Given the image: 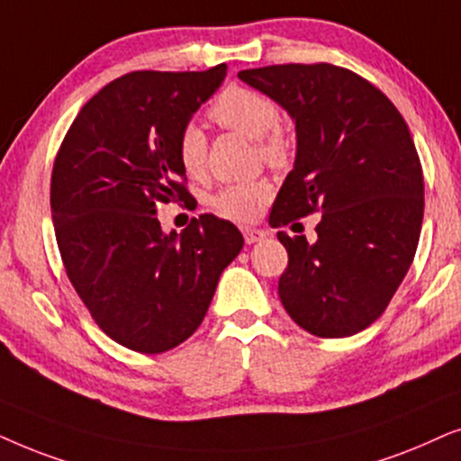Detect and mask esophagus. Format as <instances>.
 <instances>
[{
	"instance_id": "esophagus-1",
	"label": "esophagus",
	"mask_w": 461,
	"mask_h": 461,
	"mask_svg": "<svg viewBox=\"0 0 461 461\" xmlns=\"http://www.w3.org/2000/svg\"><path fill=\"white\" fill-rule=\"evenodd\" d=\"M242 234H244V240H247V244H255V242L263 240L266 236H269L266 230H255V227H244Z\"/></svg>"
}]
</instances>
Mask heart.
I'll use <instances>...</instances> for the list:
<instances>
[{
  "mask_svg": "<svg viewBox=\"0 0 461 461\" xmlns=\"http://www.w3.org/2000/svg\"><path fill=\"white\" fill-rule=\"evenodd\" d=\"M212 122L244 137L257 140V151L272 167H282L288 159V140L278 131L280 109L272 96L247 86H227L208 109ZM176 156L183 170L192 176L206 170V137L195 124L181 131L176 140ZM272 195L266 181L230 183L212 195L211 204L221 217L247 223L253 221Z\"/></svg>",
  "mask_w": 461,
  "mask_h": 461,
  "instance_id": "1",
  "label": "heart"
}]
</instances>
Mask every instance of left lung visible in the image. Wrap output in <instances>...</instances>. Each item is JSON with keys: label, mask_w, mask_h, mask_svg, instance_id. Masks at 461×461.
<instances>
[{"label": "left lung", "mask_w": 461, "mask_h": 461, "mask_svg": "<svg viewBox=\"0 0 461 461\" xmlns=\"http://www.w3.org/2000/svg\"><path fill=\"white\" fill-rule=\"evenodd\" d=\"M238 77L294 122L297 153L269 223L302 227L322 212L316 242L278 231L288 253L280 302L316 337L360 333L388 308L420 242L423 175L407 122L382 90L329 63Z\"/></svg>", "instance_id": "obj_1"}]
</instances>
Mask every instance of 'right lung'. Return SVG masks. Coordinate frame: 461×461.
I'll return each mask as SVG.
<instances>
[{
	"label": "right lung",
	"instance_id": "add662e5",
	"mask_svg": "<svg viewBox=\"0 0 461 461\" xmlns=\"http://www.w3.org/2000/svg\"><path fill=\"white\" fill-rule=\"evenodd\" d=\"M227 76L134 71L82 107L54 159L52 223L67 276L95 322L120 346L162 354L204 321L244 238L200 214L164 231L158 204L189 200L176 140Z\"/></svg>",
	"mask_w": 461,
	"mask_h": 461
}]
</instances>
